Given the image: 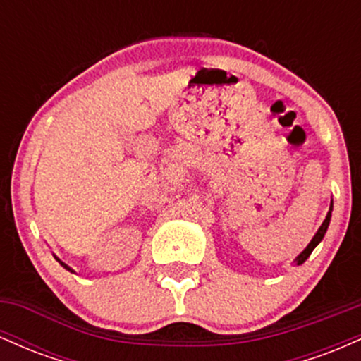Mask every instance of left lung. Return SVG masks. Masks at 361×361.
I'll list each match as a JSON object with an SVG mask.
<instances>
[{
    "label": "left lung",
    "mask_w": 361,
    "mask_h": 361,
    "mask_svg": "<svg viewBox=\"0 0 361 361\" xmlns=\"http://www.w3.org/2000/svg\"><path fill=\"white\" fill-rule=\"evenodd\" d=\"M331 212H333V202H331L329 212H327L326 219H324V222L321 224V227H319V229H317V233H316V235H314V238H312V241H310V243L307 244V247H305V250L302 251L299 256H297V264H302V263H304V261L307 259L309 256H310V252L314 251V247H316L317 244L322 241V238H324V234H326V231H327V226H329V221H331Z\"/></svg>",
    "instance_id": "left-lung-1"
}]
</instances>
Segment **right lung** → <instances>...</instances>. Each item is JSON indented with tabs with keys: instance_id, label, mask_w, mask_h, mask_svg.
I'll use <instances>...</instances> for the list:
<instances>
[{
	"instance_id": "add662e5",
	"label": "right lung",
	"mask_w": 361,
	"mask_h": 361,
	"mask_svg": "<svg viewBox=\"0 0 361 361\" xmlns=\"http://www.w3.org/2000/svg\"><path fill=\"white\" fill-rule=\"evenodd\" d=\"M57 261H59V263L62 264V267H64V268H66V270H69V271H71V268H69V267H68V264H66V263H62V261H61V259H57Z\"/></svg>"
}]
</instances>
